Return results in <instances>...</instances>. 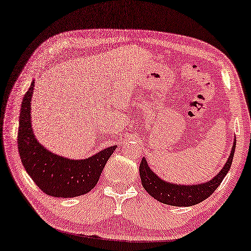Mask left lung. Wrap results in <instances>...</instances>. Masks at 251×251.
I'll return each mask as SVG.
<instances>
[{"instance_id": "1", "label": "left lung", "mask_w": 251, "mask_h": 251, "mask_svg": "<svg viewBox=\"0 0 251 251\" xmlns=\"http://www.w3.org/2000/svg\"><path fill=\"white\" fill-rule=\"evenodd\" d=\"M234 150H236V141H234L233 147L231 149V153L225 167L213 179L204 184L187 185V186L186 185L169 184L160 179L156 174H153L152 171H150L147 161L145 158H142L140 167H139L142 186L145 187V190L148 192V194L151 198L164 204L173 206L195 205V204L201 203L212 195V193L217 190L219 185L222 183L223 178L228 174L231 164H232Z\"/></svg>"}]
</instances>
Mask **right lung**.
Here are the masks:
<instances>
[{
	"mask_svg": "<svg viewBox=\"0 0 251 251\" xmlns=\"http://www.w3.org/2000/svg\"><path fill=\"white\" fill-rule=\"evenodd\" d=\"M34 82L23 98L18 131V148L22 165L40 190L55 198H75L93 190L115 150V146L103 149L83 160L63 158L48 151L34 138L30 121V103Z\"/></svg>",
	"mask_w": 251,
	"mask_h": 251,
	"instance_id": "obj_1",
	"label": "right lung"
}]
</instances>
